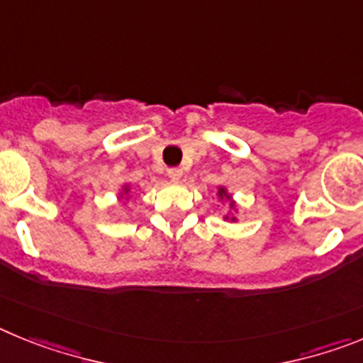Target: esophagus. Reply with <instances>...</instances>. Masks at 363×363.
Here are the masks:
<instances>
[{"label":"esophagus","mask_w":363,"mask_h":363,"mask_svg":"<svg viewBox=\"0 0 363 363\" xmlns=\"http://www.w3.org/2000/svg\"><path fill=\"white\" fill-rule=\"evenodd\" d=\"M167 174H169V178L171 179H179L182 176H184V171H182L179 167H171V169L167 171Z\"/></svg>","instance_id":"1"}]
</instances>
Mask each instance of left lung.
Instances as JSON below:
<instances>
[{
  "instance_id": "1",
  "label": "left lung",
  "mask_w": 363,
  "mask_h": 363,
  "mask_svg": "<svg viewBox=\"0 0 363 363\" xmlns=\"http://www.w3.org/2000/svg\"><path fill=\"white\" fill-rule=\"evenodd\" d=\"M221 194H223V189H220V196H221Z\"/></svg>"
}]
</instances>
